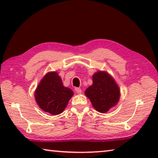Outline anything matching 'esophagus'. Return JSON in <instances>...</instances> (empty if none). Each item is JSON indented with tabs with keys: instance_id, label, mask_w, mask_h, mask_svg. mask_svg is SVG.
Returning a JSON list of instances; mask_svg holds the SVG:
<instances>
[{
	"instance_id": "34e87169",
	"label": "esophagus",
	"mask_w": 158,
	"mask_h": 158,
	"mask_svg": "<svg viewBox=\"0 0 158 158\" xmlns=\"http://www.w3.org/2000/svg\"><path fill=\"white\" fill-rule=\"evenodd\" d=\"M74 90H75V91L77 92V93H78V94H81V92H82L81 89H79V88H76V89Z\"/></svg>"
}]
</instances>
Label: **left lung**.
I'll return each mask as SVG.
<instances>
[{"label":"left lung","instance_id":"obj_1","mask_svg":"<svg viewBox=\"0 0 158 158\" xmlns=\"http://www.w3.org/2000/svg\"><path fill=\"white\" fill-rule=\"evenodd\" d=\"M85 95L98 112L106 113L118 102L121 91L114 79L106 71H98L93 75V84Z\"/></svg>","mask_w":158,"mask_h":158}]
</instances>
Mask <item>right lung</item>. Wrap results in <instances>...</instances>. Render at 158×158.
<instances>
[{"instance_id": "obj_1", "label": "right lung", "mask_w": 158, "mask_h": 158, "mask_svg": "<svg viewBox=\"0 0 158 158\" xmlns=\"http://www.w3.org/2000/svg\"><path fill=\"white\" fill-rule=\"evenodd\" d=\"M74 93L65 87L57 72H49L35 90V99L42 110L52 115L62 113Z\"/></svg>"}]
</instances>
